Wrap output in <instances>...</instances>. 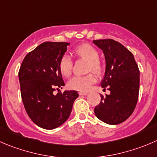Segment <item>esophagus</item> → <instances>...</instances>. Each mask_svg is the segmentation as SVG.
Segmentation results:
<instances>
[{
	"label": "esophagus",
	"instance_id": "esophagus-1",
	"mask_svg": "<svg viewBox=\"0 0 157 157\" xmlns=\"http://www.w3.org/2000/svg\"><path fill=\"white\" fill-rule=\"evenodd\" d=\"M79 94H80V96H86V95H87L88 93L87 92H80L79 93Z\"/></svg>",
	"mask_w": 157,
	"mask_h": 157
}]
</instances>
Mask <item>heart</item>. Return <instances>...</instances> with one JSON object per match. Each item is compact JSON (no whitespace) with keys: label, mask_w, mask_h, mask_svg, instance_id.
I'll list each match as a JSON object with an SVG mask.
<instances>
[{"label":"heart","mask_w":157,"mask_h":157,"mask_svg":"<svg viewBox=\"0 0 157 157\" xmlns=\"http://www.w3.org/2000/svg\"><path fill=\"white\" fill-rule=\"evenodd\" d=\"M74 54L77 57L87 60L88 71H93L97 74H101L103 65L99 60V52L97 49L88 44H83L77 47L74 50ZM73 61L68 55H63L60 59L58 69L60 74L64 77H68L71 74ZM96 78L93 74L86 76H75L68 82V86L75 90L85 92L90 88L91 85L95 83Z\"/></svg>","instance_id":"heart-1"}]
</instances>
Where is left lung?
<instances>
[{
	"label": "left lung",
	"instance_id": "obj_1",
	"mask_svg": "<svg viewBox=\"0 0 157 157\" xmlns=\"http://www.w3.org/2000/svg\"><path fill=\"white\" fill-rule=\"evenodd\" d=\"M105 56L106 69L103 88L109 86L110 94L103 97L94 108L96 117L110 125L119 124L133 113L140 90V71L133 54L124 45L112 39L94 40Z\"/></svg>",
	"mask_w": 157,
	"mask_h": 157
}]
</instances>
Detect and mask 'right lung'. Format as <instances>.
<instances>
[{"label": "right lung", "mask_w": 157, "mask_h": 157, "mask_svg": "<svg viewBox=\"0 0 157 157\" xmlns=\"http://www.w3.org/2000/svg\"><path fill=\"white\" fill-rule=\"evenodd\" d=\"M70 44H41L26 55L18 74L24 108L31 121L46 130L55 129L66 122L74 100L79 97L75 90L53 94L65 85L58 63Z\"/></svg>", "instance_id": "add662e5"}]
</instances>
